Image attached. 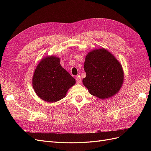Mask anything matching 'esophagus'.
<instances>
[{
	"label": "esophagus",
	"mask_w": 151,
	"mask_h": 151,
	"mask_svg": "<svg viewBox=\"0 0 151 151\" xmlns=\"http://www.w3.org/2000/svg\"><path fill=\"white\" fill-rule=\"evenodd\" d=\"M76 82H77V83H78V84H79L81 83V79L80 76H77L76 77Z\"/></svg>",
	"instance_id": "esophagus-1"
}]
</instances>
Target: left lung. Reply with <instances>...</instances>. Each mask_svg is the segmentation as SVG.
<instances>
[{
	"mask_svg": "<svg viewBox=\"0 0 151 151\" xmlns=\"http://www.w3.org/2000/svg\"><path fill=\"white\" fill-rule=\"evenodd\" d=\"M83 83L91 94L107 99L116 94L122 86L124 73L120 63L104 48L94 49L86 57Z\"/></svg>",
	"mask_w": 151,
	"mask_h": 151,
	"instance_id": "8db88e82",
	"label": "left lung"
}]
</instances>
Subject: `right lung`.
Masks as SVG:
<instances>
[{
  "label": "right lung",
  "instance_id": "right-lung-1",
  "mask_svg": "<svg viewBox=\"0 0 151 151\" xmlns=\"http://www.w3.org/2000/svg\"><path fill=\"white\" fill-rule=\"evenodd\" d=\"M60 58L48 56L42 59L34 72L32 84L36 94L44 101L53 103L62 99L76 84L74 77L60 64Z\"/></svg>",
  "mask_w": 151,
  "mask_h": 151
}]
</instances>
